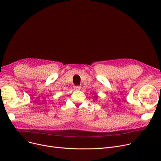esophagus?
<instances>
[{
    "mask_svg": "<svg viewBox=\"0 0 161 161\" xmlns=\"http://www.w3.org/2000/svg\"><path fill=\"white\" fill-rule=\"evenodd\" d=\"M74 89L75 90H80V89H81V86H74Z\"/></svg>",
    "mask_w": 161,
    "mask_h": 161,
    "instance_id": "34e87169",
    "label": "esophagus"
}]
</instances>
